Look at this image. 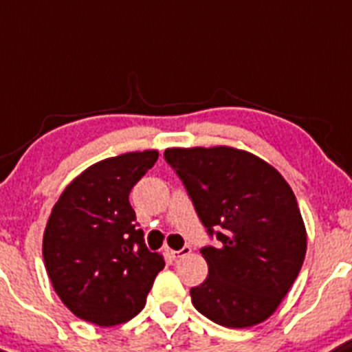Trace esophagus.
I'll return each instance as SVG.
<instances>
[{"mask_svg":"<svg viewBox=\"0 0 352 352\" xmlns=\"http://www.w3.org/2000/svg\"><path fill=\"white\" fill-rule=\"evenodd\" d=\"M166 254H168L172 258H179V257H182V255L191 254V246L186 245V246H182L180 250H166Z\"/></svg>","mask_w":352,"mask_h":352,"instance_id":"1","label":"esophagus"}]
</instances>
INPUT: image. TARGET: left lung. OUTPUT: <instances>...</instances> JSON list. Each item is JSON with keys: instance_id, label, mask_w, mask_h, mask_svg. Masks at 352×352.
Listing matches in <instances>:
<instances>
[{"instance_id": "1", "label": "left lung", "mask_w": 352, "mask_h": 352, "mask_svg": "<svg viewBox=\"0 0 352 352\" xmlns=\"http://www.w3.org/2000/svg\"><path fill=\"white\" fill-rule=\"evenodd\" d=\"M165 160L219 241L201 248L208 278L191 288L192 304L222 327L262 323L294 285L307 248L292 187L261 157L232 147H177Z\"/></svg>"}]
</instances>
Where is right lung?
I'll return each instance as SVG.
<instances>
[{
  "label": "right lung",
  "mask_w": 352,
  "mask_h": 352,
  "mask_svg": "<svg viewBox=\"0 0 352 352\" xmlns=\"http://www.w3.org/2000/svg\"><path fill=\"white\" fill-rule=\"evenodd\" d=\"M157 151L98 161L72 180L55 203L43 236V258L55 292L72 314L98 327L137 316L165 267L146 246L135 210V186Z\"/></svg>",
  "instance_id": "obj_1"
}]
</instances>
